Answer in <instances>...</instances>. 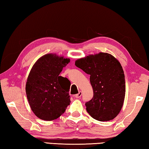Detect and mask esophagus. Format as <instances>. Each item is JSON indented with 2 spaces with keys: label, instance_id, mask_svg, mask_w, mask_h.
Returning <instances> with one entry per match:
<instances>
[{
  "label": "esophagus",
  "instance_id": "34e87169",
  "mask_svg": "<svg viewBox=\"0 0 149 149\" xmlns=\"http://www.w3.org/2000/svg\"><path fill=\"white\" fill-rule=\"evenodd\" d=\"M81 95H82V92L81 91H80L79 93H77V94H76L74 96L76 98H80V97H81Z\"/></svg>",
  "mask_w": 149,
  "mask_h": 149
}]
</instances>
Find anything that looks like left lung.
<instances>
[{"label":"left lung","mask_w":149,"mask_h":149,"mask_svg":"<svg viewBox=\"0 0 149 149\" xmlns=\"http://www.w3.org/2000/svg\"><path fill=\"white\" fill-rule=\"evenodd\" d=\"M75 65L90 75L93 97L85 104L88 113L99 121L114 119L121 111L126 93L120 62L112 55L100 52L77 59Z\"/></svg>","instance_id":"obj_1"}]
</instances>
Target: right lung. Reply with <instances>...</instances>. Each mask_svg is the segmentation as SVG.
Masks as SVG:
<instances>
[{
    "instance_id": "obj_1",
    "label": "right lung",
    "mask_w": 149,
    "mask_h": 149,
    "mask_svg": "<svg viewBox=\"0 0 149 149\" xmlns=\"http://www.w3.org/2000/svg\"><path fill=\"white\" fill-rule=\"evenodd\" d=\"M69 62V58L48 54L40 57L31 69L26 82V94L31 110L40 119H57L70 105V81L59 76Z\"/></svg>"
}]
</instances>
